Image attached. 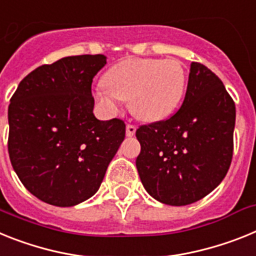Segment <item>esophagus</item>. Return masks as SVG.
<instances>
[{"label":"esophagus","mask_w":256,"mask_h":256,"mask_svg":"<svg viewBox=\"0 0 256 256\" xmlns=\"http://www.w3.org/2000/svg\"><path fill=\"white\" fill-rule=\"evenodd\" d=\"M135 131H136V126L132 125V124H128L126 125V135L128 136H132L135 134Z\"/></svg>","instance_id":"1"}]
</instances>
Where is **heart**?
Returning <instances> with one entry per match:
<instances>
[{"label": "heart", "mask_w": 256, "mask_h": 256, "mask_svg": "<svg viewBox=\"0 0 256 256\" xmlns=\"http://www.w3.org/2000/svg\"><path fill=\"white\" fill-rule=\"evenodd\" d=\"M103 85L95 92V100L108 112H116L120 100H128L136 118L161 121L183 100L186 72L175 59H128L104 74Z\"/></svg>", "instance_id": "heart-1"}]
</instances>
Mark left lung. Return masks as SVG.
<instances>
[{"label": "left lung", "instance_id": "1", "mask_svg": "<svg viewBox=\"0 0 256 256\" xmlns=\"http://www.w3.org/2000/svg\"><path fill=\"white\" fill-rule=\"evenodd\" d=\"M234 121V102L222 80L192 62L180 108L136 130V168L146 192L171 206L190 205L212 192L232 162Z\"/></svg>", "mask_w": 256, "mask_h": 256}]
</instances>
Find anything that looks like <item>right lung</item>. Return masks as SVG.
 <instances>
[{
	"label": "right lung",
	"mask_w": 256,
	"mask_h": 256,
	"mask_svg": "<svg viewBox=\"0 0 256 256\" xmlns=\"http://www.w3.org/2000/svg\"><path fill=\"white\" fill-rule=\"evenodd\" d=\"M104 55L66 56L26 76L10 99L8 150L23 186L60 208L99 190L125 139L120 118H95L91 84Z\"/></svg>",
	"instance_id": "obj_1"
}]
</instances>
